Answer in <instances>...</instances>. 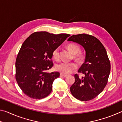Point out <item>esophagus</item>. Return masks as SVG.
Masks as SVG:
<instances>
[{"label":"esophagus","instance_id":"obj_1","mask_svg":"<svg viewBox=\"0 0 122 122\" xmlns=\"http://www.w3.org/2000/svg\"><path fill=\"white\" fill-rule=\"evenodd\" d=\"M60 76H61V77H67V75H66V74L60 73Z\"/></svg>","mask_w":122,"mask_h":122}]
</instances>
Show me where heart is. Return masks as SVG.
<instances>
[{
	"instance_id": "obj_1",
	"label": "heart",
	"mask_w": 122,
	"mask_h": 122,
	"mask_svg": "<svg viewBox=\"0 0 122 122\" xmlns=\"http://www.w3.org/2000/svg\"><path fill=\"white\" fill-rule=\"evenodd\" d=\"M67 48L71 52L74 54V59L78 61L83 60V55L80 53L81 48L80 46L76 44H70L67 46ZM53 58L56 60H59L60 59V49L56 48L54 49L52 53ZM77 65L74 62H63L57 64L55 66V69L63 74H68L73 72L77 68Z\"/></svg>"
}]
</instances>
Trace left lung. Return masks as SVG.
I'll return each mask as SVG.
<instances>
[{"instance_id": "1", "label": "left lung", "mask_w": 122, "mask_h": 122, "mask_svg": "<svg viewBox=\"0 0 122 122\" xmlns=\"http://www.w3.org/2000/svg\"><path fill=\"white\" fill-rule=\"evenodd\" d=\"M68 41L81 45L86 51L85 61L78 71L84 76L74 75L71 93L78 100H92L102 92L108 83L111 67L107 51L101 41L91 35H73Z\"/></svg>"}]
</instances>
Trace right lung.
Masks as SVG:
<instances>
[{"label":"right lung","instance_id":"add662e5","mask_svg":"<svg viewBox=\"0 0 122 122\" xmlns=\"http://www.w3.org/2000/svg\"><path fill=\"white\" fill-rule=\"evenodd\" d=\"M70 36L36 32L24 41L16 59L15 79L27 96L40 100L51 93L53 81L60 76L59 72H47L53 66V51Z\"/></svg>","mask_w":122,"mask_h":122}]
</instances>
